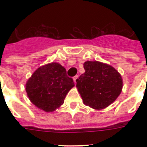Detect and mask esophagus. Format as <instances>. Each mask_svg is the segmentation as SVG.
Wrapping results in <instances>:
<instances>
[{"instance_id": "esophagus-1", "label": "esophagus", "mask_w": 147, "mask_h": 147, "mask_svg": "<svg viewBox=\"0 0 147 147\" xmlns=\"http://www.w3.org/2000/svg\"><path fill=\"white\" fill-rule=\"evenodd\" d=\"M73 79H74V82L76 83V80H77V79H78V76H77V75H76V76H75L73 78Z\"/></svg>"}]
</instances>
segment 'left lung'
Returning <instances> with one entry per match:
<instances>
[{
    "label": "left lung",
    "instance_id": "left-lung-1",
    "mask_svg": "<svg viewBox=\"0 0 147 147\" xmlns=\"http://www.w3.org/2000/svg\"><path fill=\"white\" fill-rule=\"evenodd\" d=\"M83 65L85 72L76 85L83 103L95 110L106 108L121 93V76L113 66L98 61H87Z\"/></svg>",
    "mask_w": 147,
    "mask_h": 147
}]
</instances>
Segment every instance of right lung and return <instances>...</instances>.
<instances>
[{"mask_svg": "<svg viewBox=\"0 0 147 147\" xmlns=\"http://www.w3.org/2000/svg\"><path fill=\"white\" fill-rule=\"evenodd\" d=\"M66 70L58 62L37 68L26 84L27 96L33 105L45 112H54L64 103L66 95L74 87Z\"/></svg>", "mask_w": 147, "mask_h": 147, "instance_id": "1", "label": "right lung"}]
</instances>
